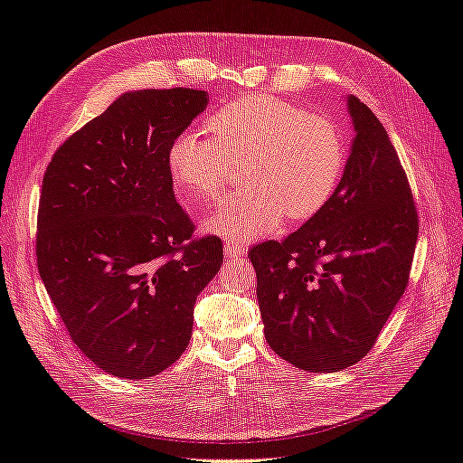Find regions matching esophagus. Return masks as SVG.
<instances>
[{"instance_id": "1", "label": "esophagus", "mask_w": 463, "mask_h": 463, "mask_svg": "<svg viewBox=\"0 0 463 463\" xmlns=\"http://www.w3.org/2000/svg\"><path fill=\"white\" fill-rule=\"evenodd\" d=\"M223 250H226V255L230 259H237V257H245L247 255V249L241 243H237L233 240L223 241Z\"/></svg>"}]
</instances>
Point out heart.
<instances>
[{"mask_svg":"<svg viewBox=\"0 0 463 463\" xmlns=\"http://www.w3.org/2000/svg\"><path fill=\"white\" fill-rule=\"evenodd\" d=\"M208 137L181 133L165 165L181 199H216L241 162L245 189L210 213L206 232L233 241L272 235L284 216L307 220L326 206L340 184L345 146L338 125L270 96L241 98L214 111Z\"/></svg>","mask_w":463,"mask_h":463,"instance_id":"b5f03b06","label":"heart"}]
</instances>
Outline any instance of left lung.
I'll return each instance as SVG.
<instances>
[{
	"mask_svg": "<svg viewBox=\"0 0 463 463\" xmlns=\"http://www.w3.org/2000/svg\"><path fill=\"white\" fill-rule=\"evenodd\" d=\"M354 143L326 206L284 241L253 245L266 342L309 373L352 367L408 286L419 218L383 123L347 96Z\"/></svg>",
	"mask_w": 463,
	"mask_h": 463,
	"instance_id": "1",
	"label": "left lung"
}]
</instances>
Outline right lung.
Masks as SVG:
<instances>
[{"instance_id": "obj_1", "label": "right lung", "mask_w": 463, "mask_h": 463, "mask_svg": "<svg viewBox=\"0 0 463 463\" xmlns=\"http://www.w3.org/2000/svg\"><path fill=\"white\" fill-rule=\"evenodd\" d=\"M208 106L193 89L125 92L55 150L42 179L36 260L75 345L119 378L185 352L197 296L223 260L194 240L165 152Z\"/></svg>"}]
</instances>
